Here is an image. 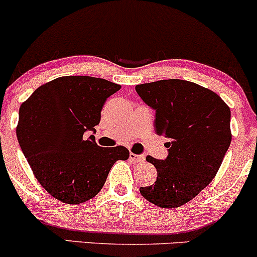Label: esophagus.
Returning a JSON list of instances; mask_svg holds the SVG:
<instances>
[{
  "instance_id": "1",
  "label": "esophagus",
  "mask_w": 257,
  "mask_h": 257,
  "mask_svg": "<svg viewBox=\"0 0 257 257\" xmlns=\"http://www.w3.org/2000/svg\"><path fill=\"white\" fill-rule=\"evenodd\" d=\"M129 159H131L132 162H134V163H140V162L144 161V156L135 155V153L131 152V155H129Z\"/></svg>"
}]
</instances>
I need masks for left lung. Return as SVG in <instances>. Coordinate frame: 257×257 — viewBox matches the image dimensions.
<instances>
[{
    "label": "left lung",
    "instance_id": "obj_1",
    "mask_svg": "<svg viewBox=\"0 0 257 257\" xmlns=\"http://www.w3.org/2000/svg\"><path fill=\"white\" fill-rule=\"evenodd\" d=\"M135 90L156 110L155 129L167 139L163 161L147 156L157 180L140 193L161 208H179L211 182L232 140L231 110L213 90L184 79L139 84Z\"/></svg>",
    "mask_w": 257,
    "mask_h": 257
}]
</instances>
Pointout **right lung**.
Segmentation results:
<instances>
[{"mask_svg": "<svg viewBox=\"0 0 257 257\" xmlns=\"http://www.w3.org/2000/svg\"><path fill=\"white\" fill-rule=\"evenodd\" d=\"M120 85L89 76H64L38 87L19 108L17 137L35 178L55 199L81 204L95 197L124 146L106 149L93 135L106 99Z\"/></svg>", "mask_w": 257, "mask_h": 257, "instance_id": "add662e5", "label": "right lung"}]
</instances>
